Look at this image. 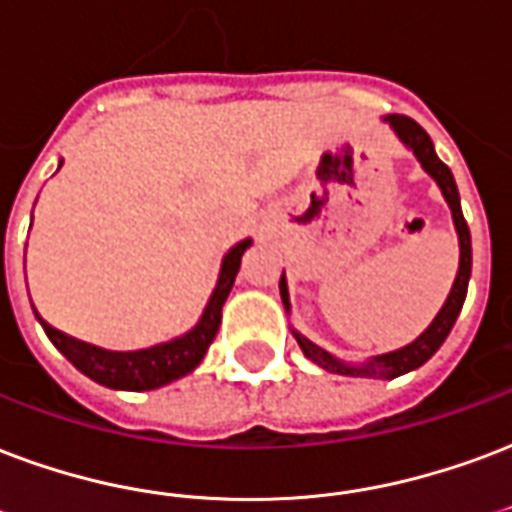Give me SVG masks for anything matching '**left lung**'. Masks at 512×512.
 Returning a JSON list of instances; mask_svg holds the SVG:
<instances>
[{"label":"left lung","instance_id":"8db88e82","mask_svg":"<svg viewBox=\"0 0 512 512\" xmlns=\"http://www.w3.org/2000/svg\"><path fill=\"white\" fill-rule=\"evenodd\" d=\"M394 134L399 137V142L405 145L407 151L413 153L418 159V164L424 167V172L437 183V188L443 191L445 202L451 207L453 226H456V234H459V272H456V280H453L451 294L445 299V305L440 307V313L434 315V321L426 326L424 332L418 334L416 340L405 348L391 353H380V356H372L367 361H343L332 356L329 351H324L321 345H315L313 340H307L305 334L291 329V334L297 337L299 348L305 353L307 359L318 364L321 370L334 372V375H348V378H375V380H394L405 372L418 370L421 364L432 359L437 348L445 343V337L451 334L453 324L461 313V305H464V297H467V283H470L472 272V242H470V226L464 221V213H461L459 202V188H456V180H453L451 169L445 167L443 161L437 159L434 153L432 137L421 129V126L407 118V115H386L383 118ZM280 299H283V307L286 313H291V302H288V283L286 272L280 275Z\"/></svg>","mask_w":512,"mask_h":512}]
</instances>
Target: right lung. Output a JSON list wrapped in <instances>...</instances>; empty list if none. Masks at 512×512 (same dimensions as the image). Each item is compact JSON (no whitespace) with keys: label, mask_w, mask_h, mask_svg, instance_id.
<instances>
[{"label":"right lung","mask_w":512,"mask_h":512,"mask_svg":"<svg viewBox=\"0 0 512 512\" xmlns=\"http://www.w3.org/2000/svg\"><path fill=\"white\" fill-rule=\"evenodd\" d=\"M64 161H59V167ZM253 240L237 242L234 248L221 261V272L215 280V288L210 299H207L205 310L199 315V321L186 334H180L169 343L153 345L145 351H105L96 345L80 343L75 337L53 329L48 321H42L37 313V321L42 324L45 334L51 337V343L67 356L75 367H78L86 378L96 380L99 386L115 388V391H153L172 383V380L183 378L188 372L199 367V361L205 359L207 348L215 340V332L221 326V310L234 286V278L240 272L242 253L248 251Z\"/></svg>","instance_id":"1"}]
</instances>
